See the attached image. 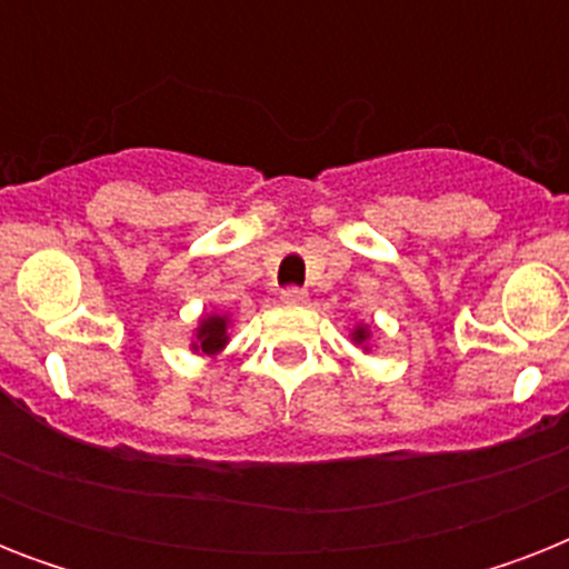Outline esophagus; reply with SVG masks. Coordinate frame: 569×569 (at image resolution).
<instances>
[{"instance_id": "obj_1", "label": "esophagus", "mask_w": 569, "mask_h": 569, "mask_svg": "<svg viewBox=\"0 0 569 569\" xmlns=\"http://www.w3.org/2000/svg\"><path fill=\"white\" fill-rule=\"evenodd\" d=\"M280 301H283V303H307V292H303V289H298V286H289V289H283V292H280Z\"/></svg>"}]
</instances>
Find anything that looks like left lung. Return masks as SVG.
Returning <instances> with one entry per match:
<instances>
[{"label": "left lung", "mask_w": 569, "mask_h": 569, "mask_svg": "<svg viewBox=\"0 0 569 569\" xmlns=\"http://www.w3.org/2000/svg\"><path fill=\"white\" fill-rule=\"evenodd\" d=\"M369 337H372L369 325H357V328L351 330V339H355V346H360L363 351H369V346H366V342H369Z\"/></svg>", "instance_id": "1"}]
</instances>
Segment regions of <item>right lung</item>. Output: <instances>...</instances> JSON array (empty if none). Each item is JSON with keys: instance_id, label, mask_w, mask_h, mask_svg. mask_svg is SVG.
<instances>
[{"instance_id": "1", "label": "right lung", "mask_w": 569, "mask_h": 569, "mask_svg": "<svg viewBox=\"0 0 569 569\" xmlns=\"http://www.w3.org/2000/svg\"><path fill=\"white\" fill-rule=\"evenodd\" d=\"M230 342V316L206 312L191 339V351L203 357H218Z\"/></svg>"}]
</instances>
